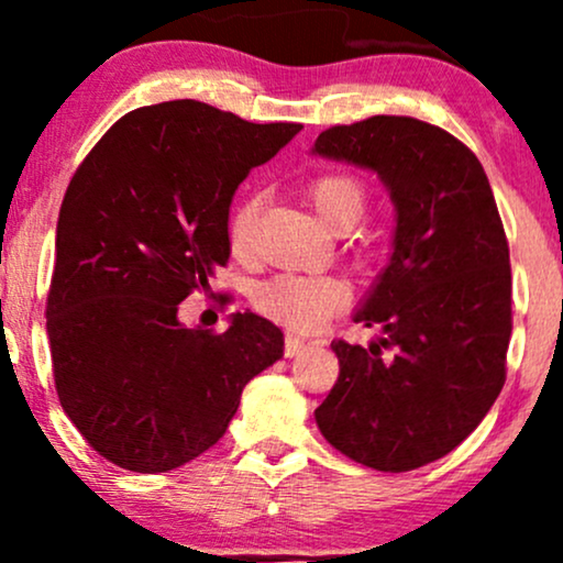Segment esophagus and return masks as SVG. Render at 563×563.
<instances>
[{"mask_svg": "<svg viewBox=\"0 0 563 563\" xmlns=\"http://www.w3.org/2000/svg\"><path fill=\"white\" fill-rule=\"evenodd\" d=\"M303 349H307V341L299 335H286V357H299Z\"/></svg>", "mask_w": 563, "mask_h": 563, "instance_id": "obj_1", "label": "esophagus"}]
</instances>
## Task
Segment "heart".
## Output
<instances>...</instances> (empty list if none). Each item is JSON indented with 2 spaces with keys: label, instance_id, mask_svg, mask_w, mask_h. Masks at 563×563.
Returning <instances> with one entry per match:
<instances>
[{
  "label": "heart",
  "instance_id": "1",
  "mask_svg": "<svg viewBox=\"0 0 563 563\" xmlns=\"http://www.w3.org/2000/svg\"><path fill=\"white\" fill-rule=\"evenodd\" d=\"M307 196L328 228L346 232L357 228L367 211V185L352 172H322L307 183ZM260 196H249L232 211L228 238L235 254L249 245ZM254 307L296 331H312L349 303V286L335 275L277 273L254 288Z\"/></svg>",
  "mask_w": 563,
  "mask_h": 563
}]
</instances>
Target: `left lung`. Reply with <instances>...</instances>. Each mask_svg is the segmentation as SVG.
Segmentation results:
<instances>
[{"label": "left lung", "instance_id": "8db88e82", "mask_svg": "<svg viewBox=\"0 0 563 563\" xmlns=\"http://www.w3.org/2000/svg\"><path fill=\"white\" fill-rule=\"evenodd\" d=\"M312 153L376 172L397 211L391 260L354 312L380 335L333 341L339 380L314 421L354 463L421 468L455 450L506 384L510 260L493 187L461 140L410 115L331 126Z\"/></svg>", "mask_w": 563, "mask_h": 563}]
</instances>
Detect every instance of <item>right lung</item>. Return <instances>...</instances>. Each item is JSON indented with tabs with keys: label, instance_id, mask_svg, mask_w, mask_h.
<instances>
[{
	"label": "right lung",
	"instance_id": "add662e5",
	"mask_svg": "<svg viewBox=\"0 0 563 563\" xmlns=\"http://www.w3.org/2000/svg\"><path fill=\"white\" fill-rule=\"evenodd\" d=\"M301 124H251L198 100L137 108L102 134L57 217L47 335L70 423L106 461L164 474L214 448L283 331L235 312L185 328L179 301L230 260L238 185Z\"/></svg>",
	"mask_w": 563,
	"mask_h": 563
}]
</instances>
